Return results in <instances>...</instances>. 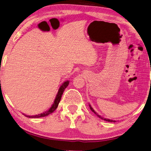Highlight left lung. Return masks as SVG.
<instances>
[{
    "mask_svg": "<svg viewBox=\"0 0 151 151\" xmlns=\"http://www.w3.org/2000/svg\"><path fill=\"white\" fill-rule=\"evenodd\" d=\"M89 107H90V109H91V111L93 112V113L94 114H95L97 115V116L99 117V118H101V119H104V120H105V121H107V122H116V120H112V119H106V118H102V117L101 116H99V115H98L96 112L95 111V110L93 109V107H91V105L89 104Z\"/></svg>",
    "mask_w": 151,
    "mask_h": 151,
    "instance_id": "left-lung-1",
    "label": "left lung"
}]
</instances>
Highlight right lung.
I'll return each mask as SVG.
<instances>
[{
  "label": "right lung",
  "instance_id": "1",
  "mask_svg": "<svg viewBox=\"0 0 151 151\" xmlns=\"http://www.w3.org/2000/svg\"><path fill=\"white\" fill-rule=\"evenodd\" d=\"M68 84H69V81H66L64 83H63V85L60 87L58 93H57L56 98H55V99H54V104H52V106L48 110H47V111L43 112V113L40 114L35 115V116H27V115H25V114L24 115H25L26 117H27V118H42V117L47 116H48L49 114H51L52 113H53L55 110L56 109L57 107H58V104H59V102L60 101L62 95H63V94L64 91L67 87H68Z\"/></svg>",
  "mask_w": 151,
  "mask_h": 151
}]
</instances>
